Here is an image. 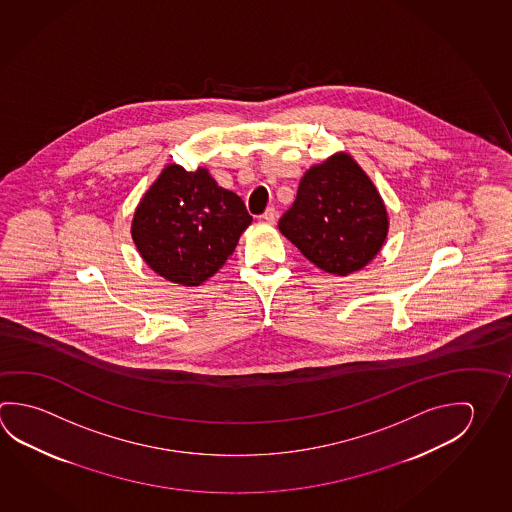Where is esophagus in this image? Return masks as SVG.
<instances>
[{
  "mask_svg": "<svg viewBox=\"0 0 512 512\" xmlns=\"http://www.w3.org/2000/svg\"><path fill=\"white\" fill-rule=\"evenodd\" d=\"M262 219L268 223V225H273L275 221H277V210L273 207H269L264 214H262Z\"/></svg>",
  "mask_w": 512,
  "mask_h": 512,
  "instance_id": "1",
  "label": "esophagus"
}]
</instances>
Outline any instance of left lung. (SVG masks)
<instances>
[{
  "label": "left lung",
  "mask_w": 512,
  "mask_h": 512,
  "mask_svg": "<svg viewBox=\"0 0 512 512\" xmlns=\"http://www.w3.org/2000/svg\"><path fill=\"white\" fill-rule=\"evenodd\" d=\"M278 230L314 266L345 277L379 253L388 214L363 169L349 154L338 153L305 172Z\"/></svg>",
  "instance_id": "obj_1"
}]
</instances>
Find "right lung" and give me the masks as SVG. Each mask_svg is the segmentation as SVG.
<instances>
[{"mask_svg":"<svg viewBox=\"0 0 512 512\" xmlns=\"http://www.w3.org/2000/svg\"><path fill=\"white\" fill-rule=\"evenodd\" d=\"M252 225L243 199L207 169L167 165L136 208L131 235L147 266L181 286H199L223 268Z\"/></svg>","mask_w":512,"mask_h":512,"instance_id":"obj_1","label":"right lung"}]
</instances>
